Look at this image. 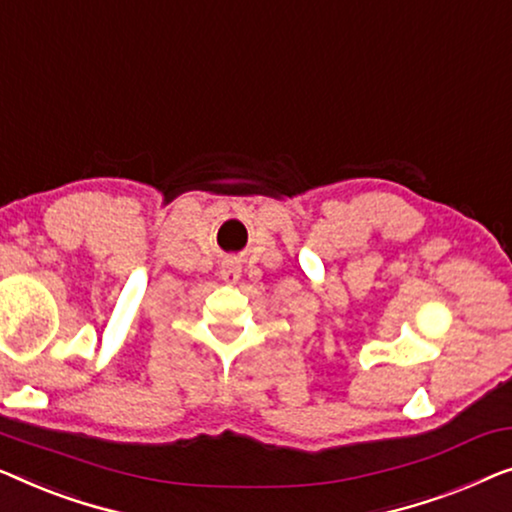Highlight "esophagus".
Listing matches in <instances>:
<instances>
[{
    "instance_id": "esophagus-1",
    "label": "esophagus",
    "mask_w": 512,
    "mask_h": 512,
    "mask_svg": "<svg viewBox=\"0 0 512 512\" xmlns=\"http://www.w3.org/2000/svg\"><path fill=\"white\" fill-rule=\"evenodd\" d=\"M241 276V264L236 262H225L220 266V278L225 280V283H236Z\"/></svg>"
}]
</instances>
